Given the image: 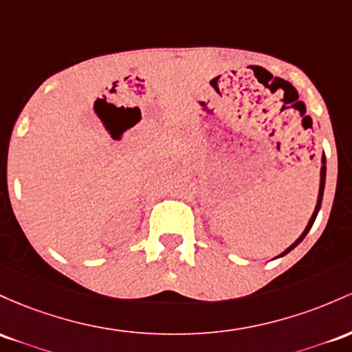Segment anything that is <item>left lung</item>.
Returning <instances> with one entry per match:
<instances>
[{
  "instance_id": "1",
  "label": "left lung",
  "mask_w": 352,
  "mask_h": 352,
  "mask_svg": "<svg viewBox=\"0 0 352 352\" xmlns=\"http://www.w3.org/2000/svg\"><path fill=\"white\" fill-rule=\"evenodd\" d=\"M324 184H326V156H324V153H322V157H321V177H319V192H318V201H316V208H314V212H313V216H311V219H309V223H307V226H306V229H304L302 231V234L299 236L298 239L294 241L293 244H291L289 248H287L286 251H283L281 254L278 256V258H283V256H286L287 252L289 251H293L296 246H298L299 243H301V241L306 238V234L307 232H309V229L313 228V224H314V221H316V216H318V212H319V209H321V203H322V195H324Z\"/></svg>"
}]
</instances>
